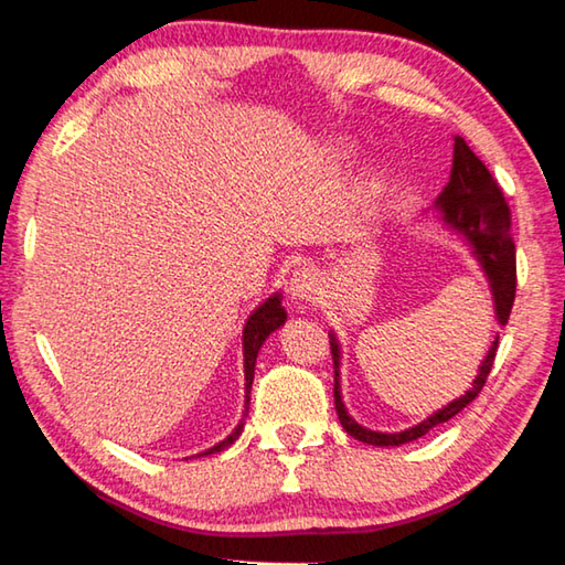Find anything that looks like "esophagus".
<instances>
[{"mask_svg": "<svg viewBox=\"0 0 565 565\" xmlns=\"http://www.w3.org/2000/svg\"><path fill=\"white\" fill-rule=\"evenodd\" d=\"M289 294L294 303H309L319 296V276L313 269H299L291 276Z\"/></svg>", "mask_w": 565, "mask_h": 565, "instance_id": "34e87169", "label": "esophagus"}]
</instances>
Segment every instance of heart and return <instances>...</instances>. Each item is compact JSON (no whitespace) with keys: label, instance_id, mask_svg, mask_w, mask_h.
Masks as SVG:
<instances>
[{"label":"heart","instance_id":"1","mask_svg":"<svg viewBox=\"0 0 565 565\" xmlns=\"http://www.w3.org/2000/svg\"><path fill=\"white\" fill-rule=\"evenodd\" d=\"M331 154L337 157V159H341V161H349V159H353L356 157V147H353V141H337V145L331 147ZM379 186V174H376V181H374V189Z\"/></svg>","mask_w":565,"mask_h":565}]
</instances>
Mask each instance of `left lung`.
I'll use <instances>...</instances> for the list:
<instances>
[{
  "label": "left lung",
  "instance_id": "left-lung-1",
  "mask_svg": "<svg viewBox=\"0 0 565 565\" xmlns=\"http://www.w3.org/2000/svg\"><path fill=\"white\" fill-rule=\"evenodd\" d=\"M434 212L438 216V222H444L446 228H451L454 234L463 238L468 252H471L478 266H481L491 289L495 323L505 327L515 299V246L511 238L509 204L503 202V194L499 184L493 181L491 171L486 169L483 161L473 154L471 147H468L461 137H454L451 179H448V184L434 202ZM329 339L333 353V404H337L339 420L341 426L347 428L349 436L371 446H401L416 441V438L426 436L438 424H446L448 418H454L458 411H463L478 394H481L486 379L491 374L495 349H499V333H495L481 366H478L473 384L468 386L463 396L454 398L451 404L438 408L436 414L426 416L416 426L404 428V431L384 434L361 426L347 411V404H343L341 396V343L333 331H329Z\"/></svg>",
  "mask_w": 565,
  "mask_h": 565
}]
</instances>
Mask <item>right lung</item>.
<instances>
[{
	"label": "right lung",
	"mask_w": 565,
	"mask_h": 565,
	"mask_svg": "<svg viewBox=\"0 0 565 565\" xmlns=\"http://www.w3.org/2000/svg\"><path fill=\"white\" fill-rule=\"evenodd\" d=\"M281 291H274L269 299H264L256 309L248 313V319L244 323V331H242V347H244V411H242V418H238V424L232 434H228L224 441H218L216 446L206 448V451L196 454V456H209V454H218L224 451V448L232 446L238 436L244 431V424H246V416H248V401H252V384H254V366H256V356H259V351L264 347V341L271 337L276 329H281L286 323V311L281 306ZM194 458V456H191Z\"/></svg>",
	"instance_id": "right-lung-1"
}]
</instances>
